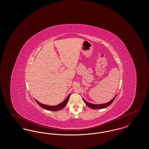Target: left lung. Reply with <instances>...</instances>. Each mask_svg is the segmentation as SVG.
Returning a JSON list of instances; mask_svg holds the SVG:
<instances>
[{"mask_svg": "<svg viewBox=\"0 0 149 149\" xmlns=\"http://www.w3.org/2000/svg\"><path fill=\"white\" fill-rule=\"evenodd\" d=\"M116 95H116V96L114 97L112 99L111 101H109V102H108L107 103H104V104H92V103H89V102H86L84 99H83V100H84L85 104L89 107H91L92 109H102V108H106L107 107L109 106V105H111L112 103V102H113V100L115 99Z\"/></svg>", "mask_w": 149, "mask_h": 149, "instance_id": "8db88e82", "label": "left lung"}]
</instances>
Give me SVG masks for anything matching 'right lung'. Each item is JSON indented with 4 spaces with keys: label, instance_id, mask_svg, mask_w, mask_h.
I'll use <instances>...</instances> for the list:
<instances>
[{
    "label": "right lung",
    "instance_id": "1",
    "mask_svg": "<svg viewBox=\"0 0 149 149\" xmlns=\"http://www.w3.org/2000/svg\"><path fill=\"white\" fill-rule=\"evenodd\" d=\"M70 97V94L68 96V97L66 99L64 100L63 102H61L60 104L56 105V106H47V105H45V104H43L40 103V102H38V101H37L35 100L36 102L37 103V104L40 107H41L43 108H45V109L49 110V111H58L62 108H63L65 106L68 102V100Z\"/></svg>",
    "mask_w": 149,
    "mask_h": 149
}]
</instances>
